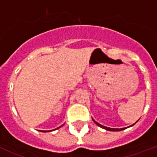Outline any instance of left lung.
<instances>
[{"instance_id":"left-lung-1","label":"left lung","mask_w":157,"mask_h":157,"mask_svg":"<svg viewBox=\"0 0 157 157\" xmlns=\"http://www.w3.org/2000/svg\"><path fill=\"white\" fill-rule=\"evenodd\" d=\"M93 121H94V123H95L96 124H97V125H98V126H99V127H101V128H104V129H105V130H107V131H122V130H124V129H126V128H107V127H105V126H103V125H101V124H98V123H97L96 122V121H94V120H93ZM134 124H132V125H134ZM132 125H131V126H132Z\"/></svg>"}]
</instances>
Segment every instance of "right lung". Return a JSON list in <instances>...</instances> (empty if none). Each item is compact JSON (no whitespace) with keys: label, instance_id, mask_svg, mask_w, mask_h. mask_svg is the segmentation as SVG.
<instances>
[{"label":"right lung","instance_id":"1","mask_svg":"<svg viewBox=\"0 0 157 157\" xmlns=\"http://www.w3.org/2000/svg\"><path fill=\"white\" fill-rule=\"evenodd\" d=\"M62 127V126H61ZM59 128H60V127H59ZM58 128H57V129H58ZM55 130H56V129H55ZM44 131V132H46V131Z\"/></svg>","mask_w":157,"mask_h":157}]
</instances>
